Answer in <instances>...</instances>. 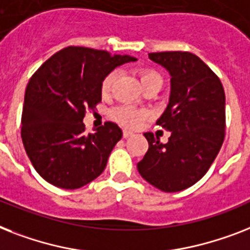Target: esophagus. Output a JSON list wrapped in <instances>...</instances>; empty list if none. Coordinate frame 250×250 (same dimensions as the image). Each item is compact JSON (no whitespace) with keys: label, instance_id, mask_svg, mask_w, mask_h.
<instances>
[{"label":"esophagus","instance_id":"34e87169","mask_svg":"<svg viewBox=\"0 0 250 250\" xmlns=\"http://www.w3.org/2000/svg\"><path fill=\"white\" fill-rule=\"evenodd\" d=\"M129 136H132V132L125 129V131H123V137H125V139H127V137H129Z\"/></svg>","mask_w":250,"mask_h":250}]
</instances>
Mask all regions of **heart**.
<instances>
[{
  "label": "heart",
  "instance_id": "b5f03b06",
  "mask_svg": "<svg viewBox=\"0 0 250 250\" xmlns=\"http://www.w3.org/2000/svg\"><path fill=\"white\" fill-rule=\"evenodd\" d=\"M137 74H139L143 87L146 86L147 83L157 82V81L162 82V77L159 76V73H157L153 69L140 68L137 70ZM115 77H117L115 72H111L106 74L105 78L103 79L100 86L103 96H107L110 93L111 87L114 84ZM113 118L118 122L119 125H125L127 128H136V127H139L147 118V114H146L145 111L135 109V107L128 106V105H122V106L115 107L114 110H113Z\"/></svg>",
  "mask_w": 250,
  "mask_h": 250
}]
</instances>
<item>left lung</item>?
I'll return each mask as SVG.
<instances>
[{"mask_svg":"<svg viewBox=\"0 0 250 250\" xmlns=\"http://www.w3.org/2000/svg\"><path fill=\"white\" fill-rule=\"evenodd\" d=\"M150 60L171 74L169 104L157 125L171 131L167 144L147 132L149 149L137 169L166 192L181 191L207 173L224 144L226 111L220 78L196 55L151 52Z\"/></svg>","mask_w":250,"mask_h":250,"instance_id":"obj_1","label":"left lung"}]
</instances>
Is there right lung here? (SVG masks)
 Listing matches in <instances>:
<instances>
[{"label": "right lung", "mask_w": 250, "mask_h": 250, "mask_svg": "<svg viewBox=\"0 0 250 250\" xmlns=\"http://www.w3.org/2000/svg\"><path fill=\"white\" fill-rule=\"evenodd\" d=\"M128 55L69 46L37 69L26 86L21 140L41 177L62 188H79L99 177L122 129L105 122L86 133L83 118L101 101V82Z\"/></svg>", "instance_id": "1"}]
</instances>
